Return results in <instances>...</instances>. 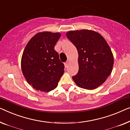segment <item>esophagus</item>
<instances>
[{
  "mask_svg": "<svg viewBox=\"0 0 130 130\" xmlns=\"http://www.w3.org/2000/svg\"><path fill=\"white\" fill-rule=\"evenodd\" d=\"M69 65V61H67L65 63V67H68V66Z\"/></svg>",
  "mask_w": 130,
  "mask_h": 130,
  "instance_id": "34e87169",
  "label": "esophagus"
}]
</instances>
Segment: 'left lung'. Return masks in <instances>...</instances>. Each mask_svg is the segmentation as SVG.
<instances>
[{
    "label": "left lung",
    "instance_id": "1",
    "mask_svg": "<svg viewBox=\"0 0 130 130\" xmlns=\"http://www.w3.org/2000/svg\"><path fill=\"white\" fill-rule=\"evenodd\" d=\"M76 46L79 70L72 79L78 87L94 89L111 74L114 64L112 51L105 39L94 30H71L66 34Z\"/></svg>",
    "mask_w": 130,
    "mask_h": 130
}]
</instances>
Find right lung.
I'll return each instance as SVG.
<instances>
[{"instance_id":"1","label":"right lung","mask_w":130,"mask_h":130,"mask_svg":"<svg viewBox=\"0 0 130 130\" xmlns=\"http://www.w3.org/2000/svg\"><path fill=\"white\" fill-rule=\"evenodd\" d=\"M61 36L59 33H38L25 47L21 59L22 71L27 82L36 90H53L63 74L64 65L54 49Z\"/></svg>"}]
</instances>
